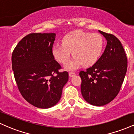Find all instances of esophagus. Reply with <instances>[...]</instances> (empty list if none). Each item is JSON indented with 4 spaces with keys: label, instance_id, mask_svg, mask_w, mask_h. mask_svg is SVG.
I'll list each match as a JSON object with an SVG mask.
<instances>
[{
    "label": "esophagus",
    "instance_id": "esophagus-1",
    "mask_svg": "<svg viewBox=\"0 0 134 134\" xmlns=\"http://www.w3.org/2000/svg\"><path fill=\"white\" fill-rule=\"evenodd\" d=\"M69 76H70V77H73V76H74L75 75H76V73H75V72H70L69 73Z\"/></svg>",
    "mask_w": 134,
    "mask_h": 134
}]
</instances>
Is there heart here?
<instances>
[{
    "label": "heart",
    "mask_w": 134,
    "mask_h": 134,
    "mask_svg": "<svg viewBox=\"0 0 134 134\" xmlns=\"http://www.w3.org/2000/svg\"><path fill=\"white\" fill-rule=\"evenodd\" d=\"M103 47L104 40L100 34L76 31L66 35L62 44L55 45L53 54L58 62L65 64L70 58L72 52L74 58L65 66L66 69L72 70L81 65H93L100 57Z\"/></svg>",
    "instance_id": "obj_1"
}]
</instances>
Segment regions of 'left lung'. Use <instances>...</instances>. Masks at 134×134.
<instances>
[{
	"instance_id": "8db88e82",
	"label": "left lung",
	"mask_w": 134,
	"mask_h": 134,
	"mask_svg": "<svg viewBox=\"0 0 134 134\" xmlns=\"http://www.w3.org/2000/svg\"><path fill=\"white\" fill-rule=\"evenodd\" d=\"M107 40L100 58L86 70L79 72L81 93L87 103L94 106L105 105L117 96L127 69V55L116 36L99 31Z\"/></svg>"
}]
</instances>
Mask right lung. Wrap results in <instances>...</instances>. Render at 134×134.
<instances>
[{
  "mask_svg": "<svg viewBox=\"0 0 134 134\" xmlns=\"http://www.w3.org/2000/svg\"><path fill=\"white\" fill-rule=\"evenodd\" d=\"M55 33H30L14 49L12 68L22 96L35 107L48 108L58 102L69 79L55 60Z\"/></svg>",
  "mask_w": 134,
  "mask_h": 134,
  "instance_id": "right-lung-1",
  "label": "right lung"
}]
</instances>
